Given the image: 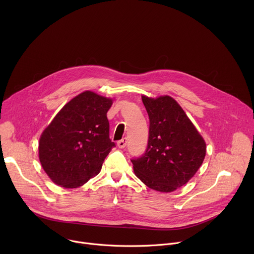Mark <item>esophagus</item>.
Listing matches in <instances>:
<instances>
[{
  "mask_svg": "<svg viewBox=\"0 0 254 254\" xmlns=\"http://www.w3.org/2000/svg\"><path fill=\"white\" fill-rule=\"evenodd\" d=\"M127 137H124V138H122L121 140L118 141V147H119L120 149H124V148L127 146Z\"/></svg>",
  "mask_w": 254,
  "mask_h": 254,
  "instance_id": "obj_1",
  "label": "esophagus"
}]
</instances>
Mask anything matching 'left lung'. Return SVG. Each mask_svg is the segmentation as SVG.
<instances>
[{"mask_svg": "<svg viewBox=\"0 0 254 254\" xmlns=\"http://www.w3.org/2000/svg\"><path fill=\"white\" fill-rule=\"evenodd\" d=\"M150 119L149 138L141 157L131 159L135 176L149 188L173 192L196 174L206 143L179 103L171 96H141Z\"/></svg>", "mask_w": 254, "mask_h": 254, "instance_id": "1", "label": "left lung"}]
</instances>
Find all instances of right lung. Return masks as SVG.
Wrapping results in <instances>:
<instances>
[{"mask_svg":"<svg viewBox=\"0 0 254 254\" xmlns=\"http://www.w3.org/2000/svg\"><path fill=\"white\" fill-rule=\"evenodd\" d=\"M111 98L84 91L66 103L39 140L40 163L55 184L77 188L95 177L116 143L106 113Z\"/></svg>","mask_w":254,"mask_h":254,"instance_id":"add662e5","label":"right lung"}]
</instances>
